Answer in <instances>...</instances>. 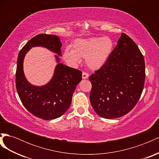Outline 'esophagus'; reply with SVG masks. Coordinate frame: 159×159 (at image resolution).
<instances>
[{"label": "esophagus", "instance_id": "34e87169", "mask_svg": "<svg viewBox=\"0 0 159 159\" xmlns=\"http://www.w3.org/2000/svg\"><path fill=\"white\" fill-rule=\"evenodd\" d=\"M89 78V74L85 73V72H83L82 73V79H88Z\"/></svg>", "mask_w": 159, "mask_h": 159}]
</instances>
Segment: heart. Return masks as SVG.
<instances>
[{"instance_id": "heart-1", "label": "heart", "mask_w": 159, "mask_h": 159, "mask_svg": "<svg viewBox=\"0 0 159 159\" xmlns=\"http://www.w3.org/2000/svg\"><path fill=\"white\" fill-rule=\"evenodd\" d=\"M113 42L109 37H93L77 39L72 50L67 48L63 52V59L70 66H76L85 58L88 68L93 71L102 68L113 50Z\"/></svg>"}]
</instances>
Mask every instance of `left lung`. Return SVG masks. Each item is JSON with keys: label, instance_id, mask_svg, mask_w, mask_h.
Masks as SVG:
<instances>
[{"label": "left lung", "instance_id": "obj_1", "mask_svg": "<svg viewBox=\"0 0 159 159\" xmlns=\"http://www.w3.org/2000/svg\"><path fill=\"white\" fill-rule=\"evenodd\" d=\"M145 80L142 53L131 38L122 33L107 63L89 77L91 106L103 118L121 117L135 106Z\"/></svg>", "mask_w": 159, "mask_h": 159}]
</instances>
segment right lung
Here are the masks:
<instances>
[{
  "label": "right lung",
  "instance_id": "1",
  "mask_svg": "<svg viewBox=\"0 0 159 159\" xmlns=\"http://www.w3.org/2000/svg\"><path fill=\"white\" fill-rule=\"evenodd\" d=\"M61 42L56 35L38 34L28 41L18 54L16 72V90L22 104L34 116L44 120L58 118L70 107L76 86L81 80V71L60 63ZM33 47H46L57 54V65L52 79L46 84L34 86L23 73V60Z\"/></svg>",
  "mask_w": 159,
  "mask_h": 159
}]
</instances>
